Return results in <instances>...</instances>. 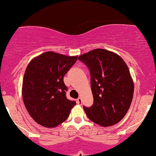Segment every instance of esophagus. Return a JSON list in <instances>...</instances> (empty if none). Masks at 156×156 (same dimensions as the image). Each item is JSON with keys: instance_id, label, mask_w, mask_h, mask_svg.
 <instances>
[{"instance_id": "1", "label": "esophagus", "mask_w": 156, "mask_h": 156, "mask_svg": "<svg viewBox=\"0 0 156 156\" xmlns=\"http://www.w3.org/2000/svg\"><path fill=\"white\" fill-rule=\"evenodd\" d=\"M77 103H78V104H81V98L80 97H79L78 98V99H77Z\"/></svg>"}]
</instances>
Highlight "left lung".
Returning a JSON list of instances; mask_svg holds the SVG:
<instances>
[{
	"label": "left lung",
	"mask_w": 156,
	"mask_h": 156,
	"mask_svg": "<svg viewBox=\"0 0 156 156\" xmlns=\"http://www.w3.org/2000/svg\"><path fill=\"white\" fill-rule=\"evenodd\" d=\"M78 60L88 67L94 104L83 106L88 119L101 126L119 122L133 101L134 83L129 70L121 57L104 49L80 55Z\"/></svg>",
	"instance_id": "left-lung-1"
}]
</instances>
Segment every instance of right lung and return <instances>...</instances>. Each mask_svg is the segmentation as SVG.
Masks as SVG:
<instances>
[{
	"mask_svg": "<svg viewBox=\"0 0 156 156\" xmlns=\"http://www.w3.org/2000/svg\"><path fill=\"white\" fill-rule=\"evenodd\" d=\"M78 56L47 52L33 59L23 76L22 96L26 109L37 123L57 127L66 121L76 104L66 97L64 76Z\"/></svg>",
	"mask_w": 156,
	"mask_h": 156,
	"instance_id": "right-lung-1",
	"label": "right lung"
}]
</instances>
